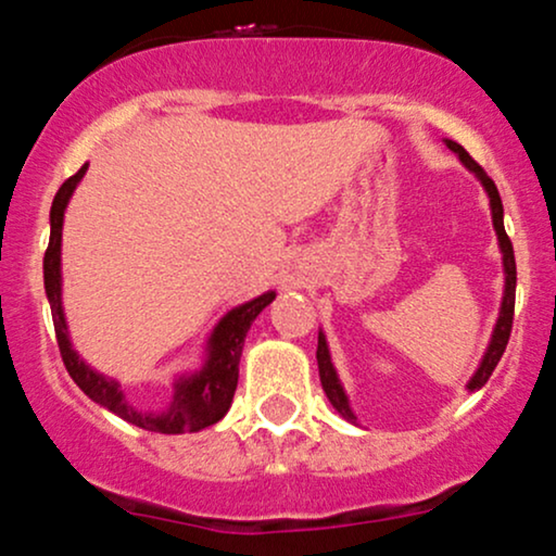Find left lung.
Instances as JSON below:
<instances>
[{
  "mask_svg": "<svg viewBox=\"0 0 556 556\" xmlns=\"http://www.w3.org/2000/svg\"><path fill=\"white\" fill-rule=\"evenodd\" d=\"M448 150H454L456 155H459V161L465 163V166L472 170L475 176L480 179V185L488 192V200H491V216H493V229H496V237H498V248H502V261H504V298H502V311H498V319H496V327H493V334H491V343L485 348V356L483 362H480L478 371H475L472 377H469L467 382V390L472 393V390H480L488 382V377L493 375V369H496V364L502 362L504 356V348L509 343V332H511V319H515V288H517V266H515V250H511V240L506 237L504 231V205H502V198H498V189L493 185L491 176L485 174L483 168L478 166V163L472 161V155L462 148V144L451 142L446 139ZM316 362H319V380H321V388H325L329 404L334 406V412H340L348 422H356V414L351 412V404H348V395L343 386H340L338 380V371L332 367V358H329V348H327V338L319 332V345H316Z\"/></svg>",
  "mask_w": 556,
  "mask_h": 556,
  "instance_id": "1",
  "label": "left lung"
}]
</instances>
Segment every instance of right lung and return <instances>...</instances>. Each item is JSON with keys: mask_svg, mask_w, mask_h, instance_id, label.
<instances>
[{"mask_svg": "<svg viewBox=\"0 0 556 556\" xmlns=\"http://www.w3.org/2000/svg\"><path fill=\"white\" fill-rule=\"evenodd\" d=\"M89 163H84L71 179L63 181L52 200L50 211V245L45 253V290L47 301L52 308L54 334H58L60 356H63L65 369L73 377L78 388L89 395L94 404L110 408L118 414L126 422L142 427L150 432H163V435H179V432H198L203 427L216 425L224 414L229 412L231 399L237 390V377H240V356L242 345H245V334L255 316L264 311L268 303L277 298V292H264V295L253 298V301L242 303V306L231 308L216 329L211 332L208 348H205V364L203 369L192 371V375H181L174 380V395L170 404L163 408H139L134 406L124 395L118 382L113 377L100 375L91 369L76 351H73L68 338V325H65L63 314V277H60V242H63V216L68 208V200L73 189L87 174Z\"/></svg>", "mask_w": 556, "mask_h": 556, "instance_id": "right-lung-1", "label": "right lung"}]
</instances>
